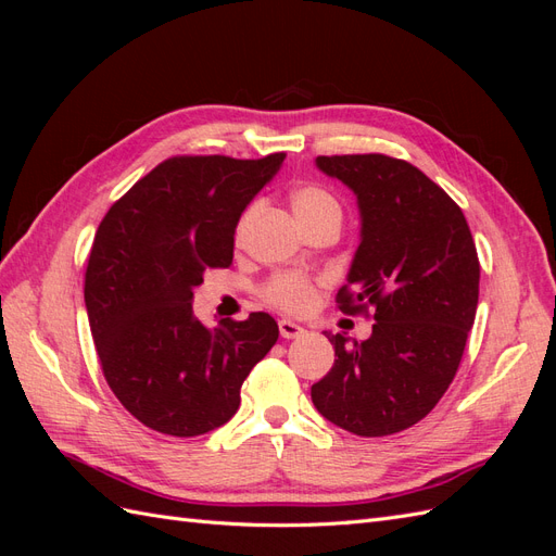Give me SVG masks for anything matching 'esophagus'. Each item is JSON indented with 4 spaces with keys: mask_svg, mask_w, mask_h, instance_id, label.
<instances>
[{
    "mask_svg": "<svg viewBox=\"0 0 556 556\" xmlns=\"http://www.w3.org/2000/svg\"><path fill=\"white\" fill-rule=\"evenodd\" d=\"M278 329H280V336L282 339H299L301 333H304V327L301 325H296V323H292V319H280L278 323Z\"/></svg>",
    "mask_w": 556,
    "mask_h": 556,
    "instance_id": "obj_1",
    "label": "esophagus"
}]
</instances>
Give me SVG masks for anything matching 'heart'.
<instances>
[{
  "label": "heart",
  "instance_id": "heart-1",
  "mask_svg": "<svg viewBox=\"0 0 556 556\" xmlns=\"http://www.w3.org/2000/svg\"><path fill=\"white\" fill-rule=\"evenodd\" d=\"M292 211H294L299 223H306V220H311V217H317V215L329 213V211H341V208L327 190L317 188V185H301V188H296L294 194H292ZM250 213L252 211L245 213L241 227L248 223ZM266 296H268V301H271V304H276L285 311L296 313V311H304V308L311 306L313 285L304 276L285 274V276H278L271 285H268Z\"/></svg>",
  "mask_w": 556,
  "mask_h": 556
}]
</instances>
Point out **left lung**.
Returning a JSON list of instances; mask_svg holds the SVG:
<instances>
[{
    "label": "left lung",
    "instance_id": "8db88e82",
    "mask_svg": "<svg viewBox=\"0 0 556 556\" xmlns=\"http://www.w3.org/2000/svg\"><path fill=\"white\" fill-rule=\"evenodd\" d=\"M359 208V245L341 311L374 308L366 341L325 331L336 357L311 387L317 413L357 435L413 427L457 374L478 308L480 264L462 208L413 164L387 155L317 157Z\"/></svg>",
    "mask_w": 556,
    "mask_h": 556
}]
</instances>
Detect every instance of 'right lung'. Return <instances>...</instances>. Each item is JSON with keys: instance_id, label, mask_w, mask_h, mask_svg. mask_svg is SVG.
<instances>
[{"instance_id": "right-lung-1", "label": "right lung", "mask_w": 556, "mask_h": 556, "mask_svg": "<svg viewBox=\"0 0 556 556\" xmlns=\"http://www.w3.org/2000/svg\"><path fill=\"white\" fill-rule=\"evenodd\" d=\"M285 155L172 157L109 208L86 271V311L106 382L141 425L190 439L237 415L241 384L278 341L268 313L206 329L192 311L208 268Z\"/></svg>"}]
</instances>
